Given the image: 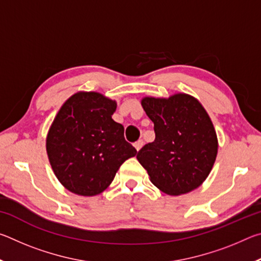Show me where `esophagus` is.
Listing matches in <instances>:
<instances>
[{
	"instance_id": "esophagus-1",
	"label": "esophagus",
	"mask_w": 261,
	"mask_h": 261,
	"mask_svg": "<svg viewBox=\"0 0 261 261\" xmlns=\"http://www.w3.org/2000/svg\"><path fill=\"white\" fill-rule=\"evenodd\" d=\"M134 146H135V148L137 149V152H139V151H140V148L144 146V141H143V140H138V141H136Z\"/></svg>"
}]
</instances>
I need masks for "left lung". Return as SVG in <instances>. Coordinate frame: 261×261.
I'll return each mask as SVG.
<instances>
[{"label": "left lung", "mask_w": 261, "mask_h": 261, "mask_svg": "<svg viewBox=\"0 0 261 261\" xmlns=\"http://www.w3.org/2000/svg\"><path fill=\"white\" fill-rule=\"evenodd\" d=\"M141 106L154 123L155 139L137 154L149 180L169 196L193 191L205 182L219 149L208 113L194 96H144Z\"/></svg>", "instance_id": "left-lung-1"}]
</instances>
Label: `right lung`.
<instances>
[{
	"instance_id": "right-lung-1",
	"label": "right lung",
	"mask_w": 261,
	"mask_h": 261,
	"mask_svg": "<svg viewBox=\"0 0 261 261\" xmlns=\"http://www.w3.org/2000/svg\"><path fill=\"white\" fill-rule=\"evenodd\" d=\"M115 100L99 92L79 91L61 106L46 137L48 160L70 192L92 197L103 192L122 163L137 151L112 115Z\"/></svg>"
}]
</instances>
